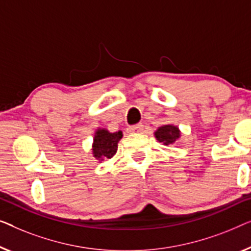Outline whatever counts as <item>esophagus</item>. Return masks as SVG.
I'll list each match as a JSON object with an SVG mask.
<instances>
[{"label":"esophagus","instance_id":"esophagus-1","mask_svg":"<svg viewBox=\"0 0 251 251\" xmlns=\"http://www.w3.org/2000/svg\"><path fill=\"white\" fill-rule=\"evenodd\" d=\"M143 127H144V126H143L142 123H140V124L129 126V127H128V132H130V133H142Z\"/></svg>","mask_w":251,"mask_h":251}]
</instances>
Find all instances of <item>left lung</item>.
Masks as SVG:
<instances>
[{
	"instance_id": "1",
	"label": "left lung",
	"mask_w": 251,
	"mask_h": 251,
	"mask_svg": "<svg viewBox=\"0 0 251 251\" xmlns=\"http://www.w3.org/2000/svg\"><path fill=\"white\" fill-rule=\"evenodd\" d=\"M154 136L159 142L164 143L165 146L173 144L176 140L181 136L178 127L174 125H164L158 127V129L154 132Z\"/></svg>"
}]
</instances>
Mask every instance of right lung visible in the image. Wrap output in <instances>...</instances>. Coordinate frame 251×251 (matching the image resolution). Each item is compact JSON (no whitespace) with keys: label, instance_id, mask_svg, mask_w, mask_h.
Here are the masks:
<instances>
[{"label":"right lung","instance_id":"add662e5","mask_svg":"<svg viewBox=\"0 0 251 251\" xmlns=\"http://www.w3.org/2000/svg\"><path fill=\"white\" fill-rule=\"evenodd\" d=\"M123 137V133L119 132L110 133L105 128H99L95 132L92 146L93 157L99 161L110 159L117 152L118 142Z\"/></svg>","mask_w":251,"mask_h":251}]
</instances>
